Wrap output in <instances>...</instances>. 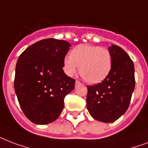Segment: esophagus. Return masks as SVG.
<instances>
[{
    "label": "esophagus",
    "instance_id": "1",
    "mask_svg": "<svg viewBox=\"0 0 148 148\" xmlns=\"http://www.w3.org/2000/svg\"><path fill=\"white\" fill-rule=\"evenodd\" d=\"M80 82L79 81H76V82H75V84H76V85H78V84H80Z\"/></svg>",
    "mask_w": 148,
    "mask_h": 148
}]
</instances>
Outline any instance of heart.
Wrapping results in <instances>:
<instances>
[{
	"label": "heart",
	"instance_id": "b5f03b06",
	"mask_svg": "<svg viewBox=\"0 0 148 148\" xmlns=\"http://www.w3.org/2000/svg\"><path fill=\"white\" fill-rule=\"evenodd\" d=\"M112 66V56L104 47L80 45L63 60V71L72 77L80 66L83 78L90 84H96L106 78Z\"/></svg>",
	"mask_w": 148,
	"mask_h": 148
}]
</instances>
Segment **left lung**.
Wrapping results in <instances>:
<instances>
[{"instance_id": "obj_1", "label": "left lung", "mask_w": 148, "mask_h": 148, "mask_svg": "<svg viewBox=\"0 0 148 148\" xmlns=\"http://www.w3.org/2000/svg\"><path fill=\"white\" fill-rule=\"evenodd\" d=\"M112 66L109 74L99 84L87 86V109L97 121L110 123L123 115L135 88L134 64L121 47H109Z\"/></svg>"}]
</instances>
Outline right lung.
I'll return each instance as SVG.
<instances>
[{"instance_id":"add662e5","label":"right lung","mask_w":148,"mask_h":148,"mask_svg":"<svg viewBox=\"0 0 148 148\" xmlns=\"http://www.w3.org/2000/svg\"><path fill=\"white\" fill-rule=\"evenodd\" d=\"M71 44L48 38L28 47L18 59L15 91L24 114L37 125L51 123L59 118L64 98L74 89L75 80L63 70Z\"/></svg>"}]
</instances>
